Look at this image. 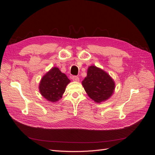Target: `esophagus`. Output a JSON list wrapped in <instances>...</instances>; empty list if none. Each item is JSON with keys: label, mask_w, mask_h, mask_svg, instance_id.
Wrapping results in <instances>:
<instances>
[{"label": "esophagus", "mask_w": 155, "mask_h": 155, "mask_svg": "<svg viewBox=\"0 0 155 155\" xmlns=\"http://www.w3.org/2000/svg\"><path fill=\"white\" fill-rule=\"evenodd\" d=\"M72 79L74 81H79V78L78 76H72Z\"/></svg>", "instance_id": "obj_1"}]
</instances>
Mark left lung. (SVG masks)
Returning <instances> with one entry per match:
<instances>
[{
  "label": "left lung",
  "instance_id": "left-lung-1",
  "mask_svg": "<svg viewBox=\"0 0 155 155\" xmlns=\"http://www.w3.org/2000/svg\"><path fill=\"white\" fill-rule=\"evenodd\" d=\"M82 85L89 97L97 104L109 99L115 90L114 79L105 70L94 65L88 67Z\"/></svg>",
  "mask_w": 155,
  "mask_h": 155
}]
</instances>
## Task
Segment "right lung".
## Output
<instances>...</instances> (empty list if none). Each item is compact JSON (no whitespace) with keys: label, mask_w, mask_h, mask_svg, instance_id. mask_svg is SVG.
Returning <instances> with one entry per match:
<instances>
[{"label":"right lung","mask_w":155,"mask_h":155,"mask_svg":"<svg viewBox=\"0 0 155 155\" xmlns=\"http://www.w3.org/2000/svg\"><path fill=\"white\" fill-rule=\"evenodd\" d=\"M70 80L59 68L54 67L41 78L39 89L46 100L55 103L61 99L66 87Z\"/></svg>","instance_id":"add662e5"}]
</instances>
